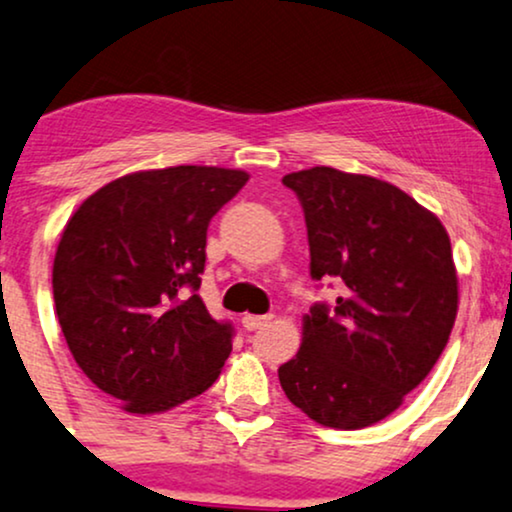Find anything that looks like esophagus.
Segmentation results:
<instances>
[{
  "instance_id": "obj_1",
  "label": "esophagus",
  "mask_w": 512,
  "mask_h": 512,
  "mask_svg": "<svg viewBox=\"0 0 512 512\" xmlns=\"http://www.w3.org/2000/svg\"><path fill=\"white\" fill-rule=\"evenodd\" d=\"M269 321H271V314H262V316L260 314H245L241 319L245 331H257V328L267 326Z\"/></svg>"
}]
</instances>
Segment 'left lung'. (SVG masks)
<instances>
[{
	"instance_id": "8db88e82",
	"label": "left lung",
	"mask_w": 512,
	"mask_h": 512,
	"mask_svg": "<svg viewBox=\"0 0 512 512\" xmlns=\"http://www.w3.org/2000/svg\"><path fill=\"white\" fill-rule=\"evenodd\" d=\"M304 212L309 274L342 297L314 302L302 345L278 368L316 423L359 430L399 409L437 364L458 309L442 222L387 181L312 167L283 177Z\"/></svg>"
}]
</instances>
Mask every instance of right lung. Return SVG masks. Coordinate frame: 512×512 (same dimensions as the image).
Masks as SVG:
<instances>
[{
	"label": "right lung",
	"mask_w": 512,
	"mask_h": 512,
	"mask_svg": "<svg viewBox=\"0 0 512 512\" xmlns=\"http://www.w3.org/2000/svg\"><path fill=\"white\" fill-rule=\"evenodd\" d=\"M248 174L179 165L134 172L89 196L54 257L68 349L129 413L167 411L215 383L234 326L200 300L210 219Z\"/></svg>",
	"instance_id": "add662e5"
}]
</instances>
